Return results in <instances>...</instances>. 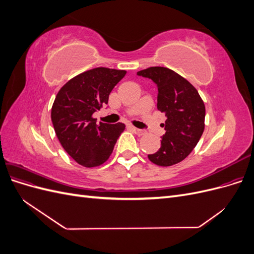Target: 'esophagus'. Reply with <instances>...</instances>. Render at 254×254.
<instances>
[{
    "label": "esophagus",
    "mask_w": 254,
    "mask_h": 254,
    "mask_svg": "<svg viewBox=\"0 0 254 254\" xmlns=\"http://www.w3.org/2000/svg\"><path fill=\"white\" fill-rule=\"evenodd\" d=\"M132 130H133V132L135 134H137V135H144V134H146V131H145V130H143V129L132 127Z\"/></svg>",
    "instance_id": "esophagus-1"
}]
</instances>
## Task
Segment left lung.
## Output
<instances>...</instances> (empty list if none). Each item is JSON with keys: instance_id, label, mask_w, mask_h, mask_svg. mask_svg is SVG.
Instances as JSON below:
<instances>
[{"instance_id": "left-lung-1", "label": "left lung", "mask_w": 254, "mask_h": 254, "mask_svg": "<svg viewBox=\"0 0 254 254\" xmlns=\"http://www.w3.org/2000/svg\"><path fill=\"white\" fill-rule=\"evenodd\" d=\"M158 88V109L165 113L161 147L148 159L160 166L181 162L195 148L204 130L205 107L198 91L182 76L163 66L136 73Z\"/></svg>"}]
</instances>
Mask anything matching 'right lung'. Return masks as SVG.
I'll use <instances>...</instances> for the list:
<instances>
[{"label": "right lung", "instance_id": "obj_1", "mask_svg": "<svg viewBox=\"0 0 254 254\" xmlns=\"http://www.w3.org/2000/svg\"><path fill=\"white\" fill-rule=\"evenodd\" d=\"M126 71L95 67L68 80L52 107V122L60 144L76 162L94 167L106 162L125 124L96 125L94 112L108 104L109 94Z\"/></svg>", "mask_w": 254, "mask_h": 254}]
</instances>
